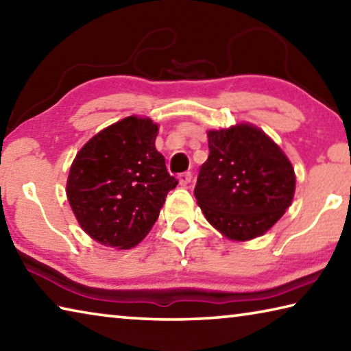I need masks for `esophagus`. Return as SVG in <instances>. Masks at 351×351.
<instances>
[{
    "mask_svg": "<svg viewBox=\"0 0 351 351\" xmlns=\"http://www.w3.org/2000/svg\"><path fill=\"white\" fill-rule=\"evenodd\" d=\"M178 181H180V186H187V184L192 181V173H190V171L181 173L180 176H178Z\"/></svg>",
    "mask_w": 351,
    "mask_h": 351,
    "instance_id": "1",
    "label": "esophagus"
}]
</instances>
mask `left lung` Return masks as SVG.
Here are the masks:
<instances>
[{"label":"left lung","instance_id":"1","mask_svg":"<svg viewBox=\"0 0 351 351\" xmlns=\"http://www.w3.org/2000/svg\"><path fill=\"white\" fill-rule=\"evenodd\" d=\"M207 138L209 158L193 192L206 219L230 240L263 235L293 201L295 176L289 159L249 123L210 130Z\"/></svg>","mask_w":351,"mask_h":351}]
</instances>
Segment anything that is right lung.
Masks as SVG:
<instances>
[{"label":"right lung","mask_w":351,"mask_h":351,"mask_svg":"<svg viewBox=\"0 0 351 351\" xmlns=\"http://www.w3.org/2000/svg\"><path fill=\"white\" fill-rule=\"evenodd\" d=\"M158 125L130 116L82 147L71 165L66 195L80 228L100 245L128 249L156 223L178 180L154 147Z\"/></svg>","instance_id":"1"}]
</instances>
